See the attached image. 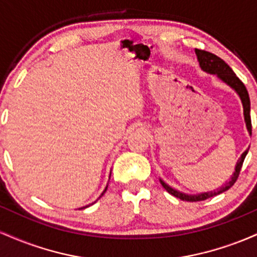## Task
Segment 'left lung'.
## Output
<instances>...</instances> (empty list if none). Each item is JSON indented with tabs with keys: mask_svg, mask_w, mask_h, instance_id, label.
I'll return each mask as SVG.
<instances>
[{
	"mask_svg": "<svg viewBox=\"0 0 257 257\" xmlns=\"http://www.w3.org/2000/svg\"><path fill=\"white\" fill-rule=\"evenodd\" d=\"M196 55L197 59H198V63L200 69L203 71L210 73V75H215L220 81H222L223 83H226L228 87H231L235 93L238 94V96L240 98L241 105H243V113H244V120H245V125L249 134L251 135V118H250V98L249 94H247V90L245 88V85L243 84V82L240 81L239 78L235 76V73L233 72V70L231 67L227 65L222 59L216 57V55L213 54V53H209L205 51H200V49H196ZM247 151L249 149L245 150L243 152V155L240 156V158L238 159L237 164H235L234 168V173L232 174L231 179H229L228 182H226L225 185L221 186L217 191H209V192H202V193H197V194H188L185 192H181V191L176 190V188L172 187L166 182L163 181L162 179H159L162 186L166 188V191H168L170 194H173L174 197L176 198H180L181 200H187V202H199V200H205L210 197L217 196V194L225 192V191L231 188L234 182L237 181L238 176H239L241 166H243V162L245 159V156L247 155Z\"/></svg>",
	"mask_w": 257,
	"mask_h": 257,
	"instance_id": "1",
	"label": "left lung"
}]
</instances>
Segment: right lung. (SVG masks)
I'll list each match as a JSON object with an SVG mask.
<instances>
[{
	"mask_svg": "<svg viewBox=\"0 0 257 257\" xmlns=\"http://www.w3.org/2000/svg\"><path fill=\"white\" fill-rule=\"evenodd\" d=\"M110 178H111V173H110ZM106 190H107V186H106V187H105L104 192H102V193H101V196H102V194H104V193L106 192ZM101 196H100V197H101ZM100 197H99V198H100ZM99 198H98V199H99ZM98 199H96V200H98ZM96 200H95V202H96ZM95 202H94V203H95ZM94 203H91V204H88V205H85V206H82V208H79V209H84V208H88V206L93 205V204H94Z\"/></svg>",
	"mask_w": 257,
	"mask_h": 257,
	"instance_id": "add662e5",
	"label": "right lung"
}]
</instances>
